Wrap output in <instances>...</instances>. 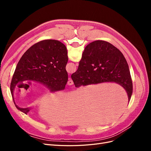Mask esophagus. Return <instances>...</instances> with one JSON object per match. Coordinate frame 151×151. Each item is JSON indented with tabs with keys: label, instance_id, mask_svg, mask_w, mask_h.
I'll return each instance as SVG.
<instances>
[{
	"label": "esophagus",
	"instance_id": "1",
	"mask_svg": "<svg viewBox=\"0 0 151 151\" xmlns=\"http://www.w3.org/2000/svg\"><path fill=\"white\" fill-rule=\"evenodd\" d=\"M67 84L68 86H72V85L74 84V83H73V81L70 78L68 79V81L67 82Z\"/></svg>",
	"mask_w": 151,
	"mask_h": 151
}]
</instances>
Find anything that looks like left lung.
I'll list each match as a JSON object with an SVG mask.
<instances>
[{
  "label": "left lung",
  "mask_w": 151,
  "mask_h": 151,
  "mask_svg": "<svg viewBox=\"0 0 151 151\" xmlns=\"http://www.w3.org/2000/svg\"><path fill=\"white\" fill-rule=\"evenodd\" d=\"M67 62V48L58 40H45L31 46L18 62L12 78L10 89L14 104V90L21 81L38 82L51 92L64 89L68 81ZM16 107L25 114L29 111L28 108Z\"/></svg>",
  "instance_id": "left-lung-1"
}]
</instances>
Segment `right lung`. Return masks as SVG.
<instances>
[{
  "instance_id": "obj_1",
  "label": "right lung",
  "mask_w": 151,
  "mask_h": 151,
  "mask_svg": "<svg viewBox=\"0 0 151 151\" xmlns=\"http://www.w3.org/2000/svg\"><path fill=\"white\" fill-rule=\"evenodd\" d=\"M71 78L76 88L106 82L124 88L129 101L133 92L129 67L122 53L111 43L96 40L85 48L77 71Z\"/></svg>"
}]
</instances>
